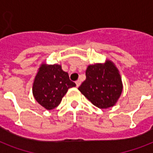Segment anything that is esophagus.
<instances>
[{
    "mask_svg": "<svg viewBox=\"0 0 153 153\" xmlns=\"http://www.w3.org/2000/svg\"><path fill=\"white\" fill-rule=\"evenodd\" d=\"M75 83H76L77 87H79V86L81 85V81H80V80H77V81L75 82Z\"/></svg>",
    "mask_w": 153,
    "mask_h": 153,
    "instance_id": "34e87169",
    "label": "esophagus"
}]
</instances>
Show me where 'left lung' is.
Masks as SVG:
<instances>
[{
	"label": "left lung",
	"instance_id": "1",
	"mask_svg": "<svg viewBox=\"0 0 153 153\" xmlns=\"http://www.w3.org/2000/svg\"><path fill=\"white\" fill-rule=\"evenodd\" d=\"M86 77L79 90L88 100L100 109H106L116 103L122 92V83L113 62L90 65Z\"/></svg>",
	"mask_w": 153,
	"mask_h": 153
}]
</instances>
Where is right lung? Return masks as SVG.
I'll return each instance as SVG.
<instances>
[{
  "label": "right lung",
  "instance_id": "right-lung-1",
  "mask_svg": "<svg viewBox=\"0 0 153 153\" xmlns=\"http://www.w3.org/2000/svg\"><path fill=\"white\" fill-rule=\"evenodd\" d=\"M75 86L61 66L43 64L35 79L32 93L39 104L50 110L59 105L68 89Z\"/></svg>",
  "mask_w": 153,
  "mask_h": 153
}]
</instances>
